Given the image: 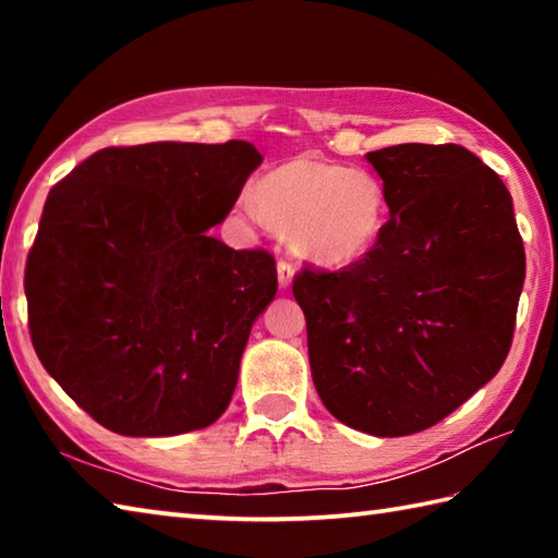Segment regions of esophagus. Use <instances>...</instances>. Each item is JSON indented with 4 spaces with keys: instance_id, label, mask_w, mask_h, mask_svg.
I'll return each instance as SVG.
<instances>
[{
    "instance_id": "34e87169",
    "label": "esophagus",
    "mask_w": 558,
    "mask_h": 558,
    "mask_svg": "<svg viewBox=\"0 0 558 558\" xmlns=\"http://www.w3.org/2000/svg\"><path fill=\"white\" fill-rule=\"evenodd\" d=\"M292 276H295V266H292L290 260L280 258L278 260V282H280V288H288L290 282H292Z\"/></svg>"
}]
</instances>
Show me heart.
I'll list each match as a JSON object with an SVG mask.
<instances>
[{"label":"heart","mask_w":558,"mask_h":558,"mask_svg":"<svg viewBox=\"0 0 558 558\" xmlns=\"http://www.w3.org/2000/svg\"><path fill=\"white\" fill-rule=\"evenodd\" d=\"M251 194L263 219L290 231L302 256L325 268H347L369 256L389 221L379 177L310 157L270 169Z\"/></svg>","instance_id":"b5f03b06"}]
</instances>
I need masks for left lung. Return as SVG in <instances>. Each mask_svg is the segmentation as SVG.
Here are the masks:
<instances>
[{
	"label": "left lung",
	"instance_id": "8db88e82",
	"mask_svg": "<svg viewBox=\"0 0 558 558\" xmlns=\"http://www.w3.org/2000/svg\"><path fill=\"white\" fill-rule=\"evenodd\" d=\"M366 159L389 196L381 241L342 270L305 263L292 295L325 409L399 438L436 426L505 364L524 243L505 182L465 147L409 143Z\"/></svg>",
	"mask_w": 558,
	"mask_h": 558
}]
</instances>
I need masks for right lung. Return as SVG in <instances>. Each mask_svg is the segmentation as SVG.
I'll return each mask as SVG.
<instances>
[{"label":"right lung","mask_w":558,"mask_h":558,"mask_svg":"<svg viewBox=\"0 0 558 558\" xmlns=\"http://www.w3.org/2000/svg\"><path fill=\"white\" fill-rule=\"evenodd\" d=\"M260 162L243 140L106 147L49 192L24 272L32 344L100 426L177 436L231 403L276 258L204 231Z\"/></svg>","instance_id":"1"}]
</instances>
